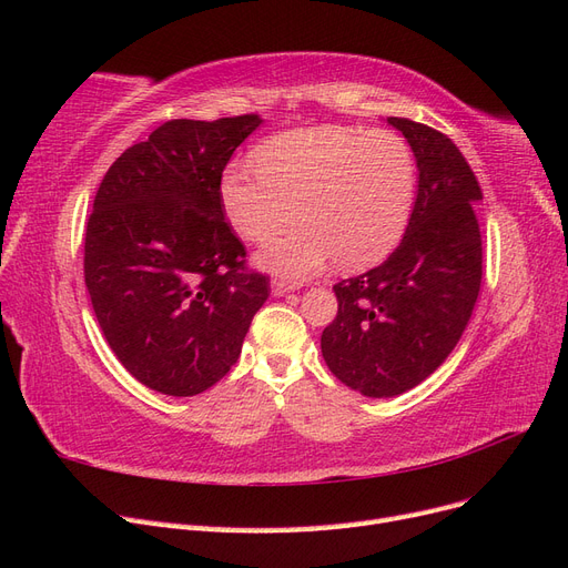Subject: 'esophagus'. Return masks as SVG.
I'll use <instances>...</instances> for the list:
<instances>
[{"label": "esophagus", "instance_id": "esophagus-1", "mask_svg": "<svg viewBox=\"0 0 568 568\" xmlns=\"http://www.w3.org/2000/svg\"><path fill=\"white\" fill-rule=\"evenodd\" d=\"M301 286H303L301 282H288V280H272V294H274V296H284V294H288V291L301 288Z\"/></svg>", "mask_w": 568, "mask_h": 568}]
</instances>
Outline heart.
Instances as JSON below:
<instances>
[{"label":"heart","mask_w":568,"mask_h":568,"mask_svg":"<svg viewBox=\"0 0 568 568\" xmlns=\"http://www.w3.org/2000/svg\"><path fill=\"white\" fill-rule=\"evenodd\" d=\"M253 165H230L222 209L248 242L274 239L261 263L284 274L317 272L329 261L367 267L400 242L417 192L415 151L398 132L351 125L298 128L265 140Z\"/></svg>","instance_id":"b5f03b06"}]
</instances>
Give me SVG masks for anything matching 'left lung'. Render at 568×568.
I'll return each instance as SVG.
<instances>
[{"label":"left lung","mask_w":568,"mask_h":568,"mask_svg":"<svg viewBox=\"0 0 568 568\" xmlns=\"http://www.w3.org/2000/svg\"><path fill=\"white\" fill-rule=\"evenodd\" d=\"M419 168L417 201L400 246L382 265L334 284L338 313L322 355L341 384L393 398L422 384L453 353L480 291L484 244L474 170L443 132L388 118Z\"/></svg>","instance_id":"left-lung-1"}]
</instances>
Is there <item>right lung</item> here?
Masks as SVG:
<instances>
[{"label":"right lung","mask_w":568,"mask_h":568,"mask_svg":"<svg viewBox=\"0 0 568 568\" xmlns=\"http://www.w3.org/2000/svg\"><path fill=\"white\" fill-rule=\"evenodd\" d=\"M261 123L255 113L168 120L99 184L84 284L115 357L159 393L186 398L217 384L270 296L220 196L222 170Z\"/></svg>","instance_id":"obj_1"}]
</instances>
